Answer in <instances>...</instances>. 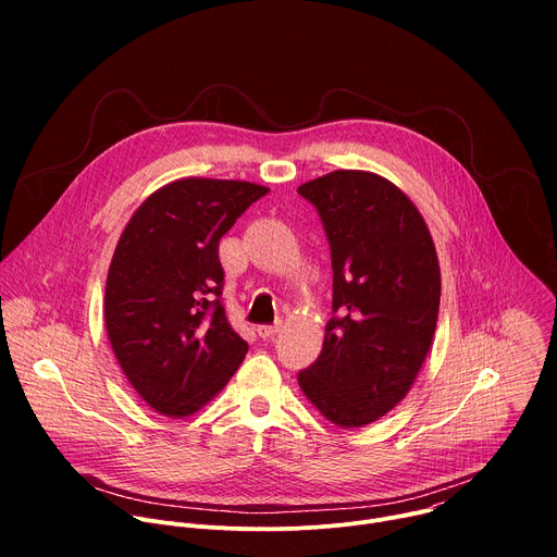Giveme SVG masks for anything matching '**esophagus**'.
<instances>
[{"label": "esophagus", "mask_w": 557, "mask_h": 557, "mask_svg": "<svg viewBox=\"0 0 557 557\" xmlns=\"http://www.w3.org/2000/svg\"><path fill=\"white\" fill-rule=\"evenodd\" d=\"M280 322H275V324H262V326H258V335L262 337V339H271L277 331H280Z\"/></svg>", "instance_id": "1"}]
</instances>
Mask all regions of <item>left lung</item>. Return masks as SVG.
<instances>
[{
  "mask_svg": "<svg viewBox=\"0 0 557 557\" xmlns=\"http://www.w3.org/2000/svg\"><path fill=\"white\" fill-rule=\"evenodd\" d=\"M297 194L320 213L333 260L324 348L297 381L329 421L361 428L404 399L432 346L436 249L412 200L376 174L337 170Z\"/></svg>",
  "mask_w": 557,
  "mask_h": 557,
  "instance_id": "left-lung-1",
  "label": "left lung"
}]
</instances>
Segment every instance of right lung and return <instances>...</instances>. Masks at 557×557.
<instances>
[{
  "label": "right lung",
  "instance_id": "obj_1",
  "mask_svg": "<svg viewBox=\"0 0 557 557\" xmlns=\"http://www.w3.org/2000/svg\"><path fill=\"white\" fill-rule=\"evenodd\" d=\"M269 189L183 178L127 222L106 284V329L127 381L156 412L189 417L226 385L249 344L222 301L220 237Z\"/></svg>",
  "mask_w": 557,
  "mask_h": 557
}]
</instances>
